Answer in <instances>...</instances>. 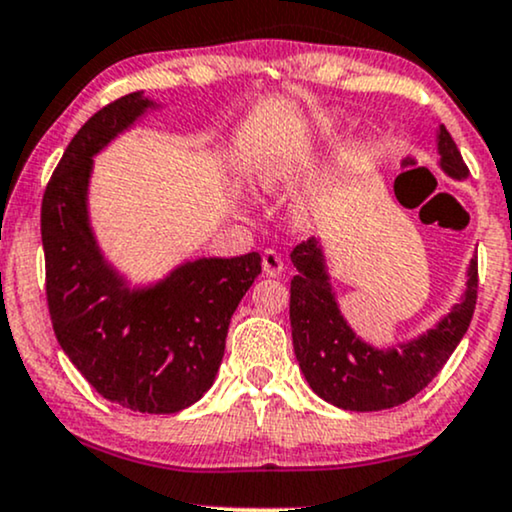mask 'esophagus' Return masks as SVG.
<instances>
[{
  "label": "esophagus",
  "instance_id": "obj_1",
  "mask_svg": "<svg viewBox=\"0 0 512 512\" xmlns=\"http://www.w3.org/2000/svg\"><path fill=\"white\" fill-rule=\"evenodd\" d=\"M263 270H266L268 277L282 275V270H285V261H282V256L277 254V251L266 249L263 251Z\"/></svg>",
  "mask_w": 512,
  "mask_h": 512
}]
</instances>
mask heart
I'll list each match as a JSON object with an SVG mask.
<instances>
[{"instance_id": "heart-1", "label": "heart", "mask_w": 512, "mask_h": 512, "mask_svg": "<svg viewBox=\"0 0 512 512\" xmlns=\"http://www.w3.org/2000/svg\"><path fill=\"white\" fill-rule=\"evenodd\" d=\"M323 128H325V130L330 128V123H323ZM273 178H275V168L268 166V163H266V166L261 168V180H263V182H270Z\"/></svg>"}]
</instances>
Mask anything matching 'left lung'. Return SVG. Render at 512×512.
Segmentation results:
<instances>
[{
    "label": "left lung",
    "mask_w": 512,
    "mask_h": 512,
    "mask_svg": "<svg viewBox=\"0 0 512 512\" xmlns=\"http://www.w3.org/2000/svg\"><path fill=\"white\" fill-rule=\"evenodd\" d=\"M441 168L465 178L468 166L449 135L439 128ZM289 320L299 368L320 399L344 410H384L401 406L430 384L468 332L477 304V256L470 263L465 299L441 323L399 349L377 351L368 346L339 313L323 251L315 239L294 246Z\"/></svg>",
    "instance_id": "obj_1"
}]
</instances>
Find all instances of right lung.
Returning <instances> with one entry per match:
<instances>
[{
    "instance_id": "right-lung-1",
    "label": "right lung",
    "mask_w": 512,
    "mask_h": 512,
    "mask_svg": "<svg viewBox=\"0 0 512 512\" xmlns=\"http://www.w3.org/2000/svg\"><path fill=\"white\" fill-rule=\"evenodd\" d=\"M149 106L140 92L125 94L78 130L44 189L42 246L61 349L106 401L161 415L192 406L216 380L230 318L261 256L199 258L137 292L106 266L87 223L92 156Z\"/></svg>"
}]
</instances>
